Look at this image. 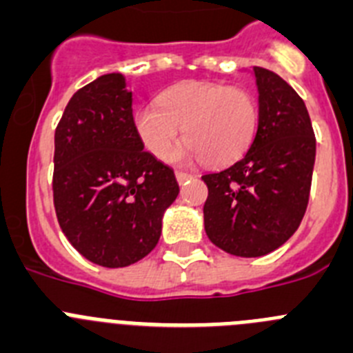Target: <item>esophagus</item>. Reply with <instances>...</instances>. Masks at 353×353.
Wrapping results in <instances>:
<instances>
[{"instance_id":"esophagus-1","label":"esophagus","mask_w":353,"mask_h":353,"mask_svg":"<svg viewBox=\"0 0 353 353\" xmlns=\"http://www.w3.org/2000/svg\"><path fill=\"white\" fill-rule=\"evenodd\" d=\"M192 177H193L192 174H188V172H176V179L179 184H184L188 179H192Z\"/></svg>"}]
</instances>
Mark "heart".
<instances>
[{
	"label": "heart",
	"mask_w": 353,
	"mask_h": 353,
	"mask_svg": "<svg viewBox=\"0 0 353 353\" xmlns=\"http://www.w3.org/2000/svg\"><path fill=\"white\" fill-rule=\"evenodd\" d=\"M133 128L142 145L167 160L183 139V160H204L221 167L239 160L259 128V103L244 88L208 81L174 84L133 112Z\"/></svg>",
	"instance_id": "1"
}]
</instances>
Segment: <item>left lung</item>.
Masks as SVG:
<instances>
[{
  "label": "left lung",
  "instance_id": "left-lung-1",
  "mask_svg": "<svg viewBox=\"0 0 353 353\" xmlns=\"http://www.w3.org/2000/svg\"><path fill=\"white\" fill-rule=\"evenodd\" d=\"M259 128L248 153L202 176L205 234L236 256H262L287 243L310 199L316 142L303 98L274 72L253 66Z\"/></svg>",
  "mask_w": 353,
  "mask_h": 353
}]
</instances>
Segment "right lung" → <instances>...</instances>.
Instances as JSON below:
<instances>
[{"label":"right lung","mask_w":353,"mask_h":353,"mask_svg":"<svg viewBox=\"0 0 353 353\" xmlns=\"http://www.w3.org/2000/svg\"><path fill=\"white\" fill-rule=\"evenodd\" d=\"M52 192L63 234L93 263L126 268L157 246L179 184L144 151L123 74L100 75L70 98L54 133Z\"/></svg>","instance_id":"1"}]
</instances>
